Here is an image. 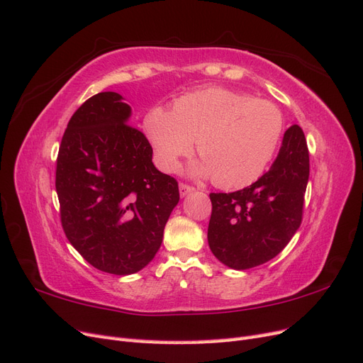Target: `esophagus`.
I'll use <instances>...</instances> for the list:
<instances>
[{
  "mask_svg": "<svg viewBox=\"0 0 363 363\" xmlns=\"http://www.w3.org/2000/svg\"><path fill=\"white\" fill-rule=\"evenodd\" d=\"M194 189L191 185H189V184H184V182H181L179 184V193H181V196L184 197V196H186L189 193H191Z\"/></svg>",
  "mask_w": 363,
  "mask_h": 363,
  "instance_id": "1",
  "label": "esophagus"
}]
</instances>
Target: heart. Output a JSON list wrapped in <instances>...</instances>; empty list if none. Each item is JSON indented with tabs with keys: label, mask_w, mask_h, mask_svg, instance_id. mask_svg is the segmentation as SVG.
Here are the masks:
<instances>
[{
	"label": "heart",
	"mask_w": 363,
	"mask_h": 363,
	"mask_svg": "<svg viewBox=\"0 0 363 363\" xmlns=\"http://www.w3.org/2000/svg\"><path fill=\"white\" fill-rule=\"evenodd\" d=\"M145 133L158 166L177 170L194 142L201 160L193 172L213 177L220 189L235 190L258 179L284 134L276 104L225 87H208L178 98L173 108H152Z\"/></svg>",
	"instance_id": "heart-1"
}]
</instances>
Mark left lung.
<instances>
[{"instance_id":"left-lung-1","label":"left lung","mask_w":363,"mask_h":363,"mask_svg":"<svg viewBox=\"0 0 363 363\" xmlns=\"http://www.w3.org/2000/svg\"><path fill=\"white\" fill-rule=\"evenodd\" d=\"M309 179V150L298 125L284 134L270 170L233 193H211L208 244L216 258L233 270L273 259L297 232Z\"/></svg>"}]
</instances>
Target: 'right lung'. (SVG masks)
<instances>
[{
    "instance_id": "add662e5",
    "label": "right lung",
    "mask_w": 363,
    "mask_h": 363,
    "mask_svg": "<svg viewBox=\"0 0 363 363\" xmlns=\"http://www.w3.org/2000/svg\"><path fill=\"white\" fill-rule=\"evenodd\" d=\"M130 116L119 93L89 98L67 123L55 170L69 242L90 265L118 276L154 259L179 202L177 179L154 166L152 146Z\"/></svg>"
}]
</instances>
